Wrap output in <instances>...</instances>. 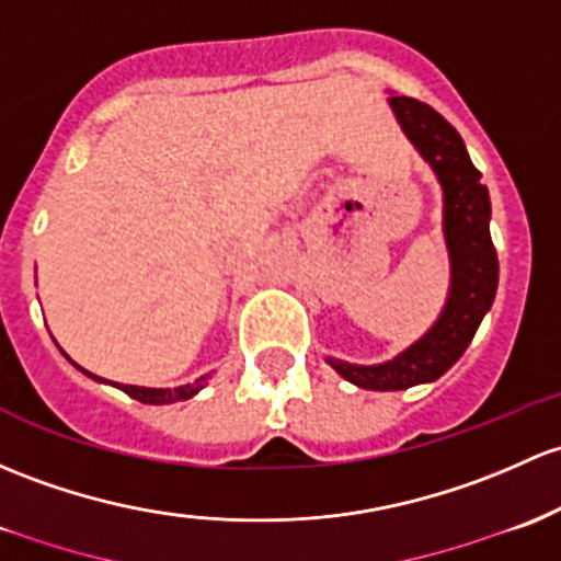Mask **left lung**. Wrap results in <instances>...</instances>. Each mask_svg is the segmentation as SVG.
<instances>
[{"label": "left lung", "mask_w": 561, "mask_h": 561, "mask_svg": "<svg viewBox=\"0 0 561 561\" xmlns=\"http://www.w3.org/2000/svg\"><path fill=\"white\" fill-rule=\"evenodd\" d=\"M400 126L444 185V231L451 255V290L440 320L424 339L381 365L328 359L346 381L363 389H409L435 381L462 357L497 293V252L489 236V193L446 117L411 96L389 99Z\"/></svg>", "instance_id": "8db88e82"}]
</instances>
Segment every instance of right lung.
<instances>
[{
	"instance_id": "1",
	"label": "right lung",
	"mask_w": 561,
	"mask_h": 561,
	"mask_svg": "<svg viewBox=\"0 0 561 561\" xmlns=\"http://www.w3.org/2000/svg\"><path fill=\"white\" fill-rule=\"evenodd\" d=\"M85 374H88V370H85ZM88 376H93V374H88ZM93 379H99V376H93ZM99 381H102V379H99ZM204 381H206V376L196 379L193 385L176 387V389H150V387H131V385H117V387H121L126 394H131V398L141 400V403H174V400L193 398V394H196L198 389L204 387Z\"/></svg>"
}]
</instances>
